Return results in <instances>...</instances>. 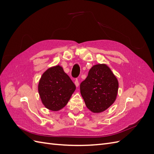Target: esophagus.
Wrapping results in <instances>:
<instances>
[{"label":"esophagus","instance_id":"34e87169","mask_svg":"<svg viewBox=\"0 0 154 154\" xmlns=\"http://www.w3.org/2000/svg\"><path fill=\"white\" fill-rule=\"evenodd\" d=\"M74 84H75L76 87H78L79 86V81H78V79H76V80H75V82H74Z\"/></svg>","mask_w":154,"mask_h":154}]
</instances>
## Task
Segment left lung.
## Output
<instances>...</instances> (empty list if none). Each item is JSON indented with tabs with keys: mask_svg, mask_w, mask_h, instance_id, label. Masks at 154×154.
<instances>
[{
	"mask_svg": "<svg viewBox=\"0 0 154 154\" xmlns=\"http://www.w3.org/2000/svg\"><path fill=\"white\" fill-rule=\"evenodd\" d=\"M119 82L105 63L93 66L80 84V92L88 109L94 113L106 110L116 100Z\"/></svg>",
	"mask_w": 154,
	"mask_h": 154,
	"instance_id": "8db88e82",
	"label": "left lung"
}]
</instances>
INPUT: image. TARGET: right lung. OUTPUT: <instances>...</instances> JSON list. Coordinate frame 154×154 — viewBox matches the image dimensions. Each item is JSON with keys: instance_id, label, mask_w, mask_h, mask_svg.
<instances>
[{"instance_id": "1", "label": "right lung", "mask_w": 154, "mask_h": 154, "mask_svg": "<svg viewBox=\"0 0 154 154\" xmlns=\"http://www.w3.org/2000/svg\"><path fill=\"white\" fill-rule=\"evenodd\" d=\"M75 90V85L60 65L46 70L38 85L42 103L46 109L54 112L67 104Z\"/></svg>"}]
</instances>
